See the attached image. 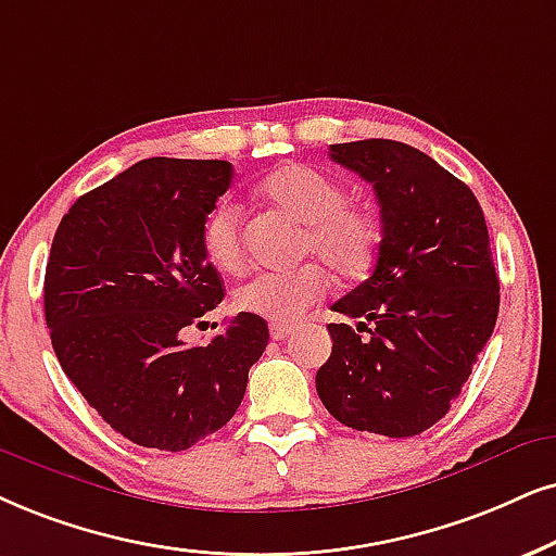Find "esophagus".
Masks as SVG:
<instances>
[{
	"label": "esophagus",
	"instance_id": "1",
	"mask_svg": "<svg viewBox=\"0 0 556 556\" xmlns=\"http://www.w3.org/2000/svg\"><path fill=\"white\" fill-rule=\"evenodd\" d=\"M269 333H271L274 341H285V339H290V336L294 333V326H271Z\"/></svg>",
	"mask_w": 556,
	"mask_h": 556
}]
</instances>
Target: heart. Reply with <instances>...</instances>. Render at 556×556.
I'll list each match as a JSON object with an SVG mask.
<instances>
[{
  "label": "heart",
  "instance_id": "b5f03b06",
  "mask_svg": "<svg viewBox=\"0 0 556 556\" xmlns=\"http://www.w3.org/2000/svg\"><path fill=\"white\" fill-rule=\"evenodd\" d=\"M258 194L305 226L298 254L302 258H318L339 282H356L375 266L382 230L369 210L351 205L343 181L315 166L290 164L271 172L258 187ZM200 241L215 269L228 274L241 269V207L230 197H223L210 207ZM321 267L305 264L292 271L256 274L238 287L233 305L241 313L269 320L274 326H290L326 294L328 274Z\"/></svg>",
  "mask_w": 556,
  "mask_h": 556
}]
</instances>
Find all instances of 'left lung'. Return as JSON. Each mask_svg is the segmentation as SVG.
I'll use <instances>...</instances> for the list:
<instances>
[{
    "mask_svg": "<svg viewBox=\"0 0 556 556\" xmlns=\"http://www.w3.org/2000/svg\"><path fill=\"white\" fill-rule=\"evenodd\" d=\"M330 159L375 187V271L333 311L315 390L343 426L407 439L439 424L493 336L501 282L480 202L424 151L384 138L333 143ZM367 332V337H362Z\"/></svg>",
    "mask_w": 556,
    "mask_h": 556,
    "instance_id": "8db88e82",
    "label": "left lung"
}]
</instances>
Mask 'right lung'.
<instances>
[{"instance_id":"1","label":"right lung","mask_w":556,"mask_h":556,"mask_svg":"<svg viewBox=\"0 0 556 556\" xmlns=\"http://www.w3.org/2000/svg\"><path fill=\"white\" fill-rule=\"evenodd\" d=\"M228 161L143 159L61 217L46 266V323L61 369L132 444L185 452L233 418L269 328L238 313L207 346L179 330L223 300L202 223Z\"/></svg>"}]
</instances>
